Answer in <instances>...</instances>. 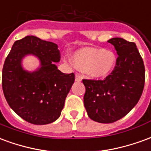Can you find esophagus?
I'll list each match as a JSON object with an SVG mask.
<instances>
[{
	"mask_svg": "<svg viewBox=\"0 0 151 151\" xmlns=\"http://www.w3.org/2000/svg\"><path fill=\"white\" fill-rule=\"evenodd\" d=\"M82 79V77L78 73H77L75 75V81L76 82H81Z\"/></svg>",
	"mask_w": 151,
	"mask_h": 151,
	"instance_id": "esophagus-1",
	"label": "esophagus"
}]
</instances>
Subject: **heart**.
I'll return each mask as SVG.
<instances>
[{
    "mask_svg": "<svg viewBox=\"0 0 151 151\" xmlns=\"http://www.w3.org/2000/svg\"><path fill=\"white\" fill-rule=\"evenodd\" d=\"M76 68L92 78H104L113 71L116 56L111 50L97 47H83L72 55Z\"/></svg>",
    "mask_w": 151,
    "mask_h": 151,
    "instance_id": "heart-1",
    "label": "heart"
}]
</instances>
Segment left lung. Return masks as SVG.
<instances>
[{
	"instance_id": "obj_1",
	"label": "left lung",
	"mask_w": 151,
	"mask_h": 151,
	"mask_svg": "<svg viewBox=\"0 0 151 151\" xmlns=\"http://www.w3.org/2000/svg\"><path fill=\"white\" fill-rule=\"evenodd\" d=\"M108 42L118 55L113 71L104 80H82L88 116L104 124L126 116L139 101L145 84V66L136 44L122 38Z\"/></svg>"
}]
</instances>
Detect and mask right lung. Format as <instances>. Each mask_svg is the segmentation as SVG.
<instances>
[{
  "instance_id": "right-lung-1",
  "label": "right lung",
  "mask_w": 151,
  "mask_h": 151,
  "mask_svg": "<svg viewBox=\"0 0 151 151\" xmlns=\"http://www.w3.org/2000/svg\"><path fill=\"white\" fill-rule=\"evenodd\" d=\"M27 55L40 61L37 70L29 72L21 65ZM52 42L28 35L15 41L2 70V89L9 107L23 120L34 124L54 122L60 116L65 100L75 80L74 73L60 72L55 65L60 59Z\"/></svg>"
}]
</instances>
